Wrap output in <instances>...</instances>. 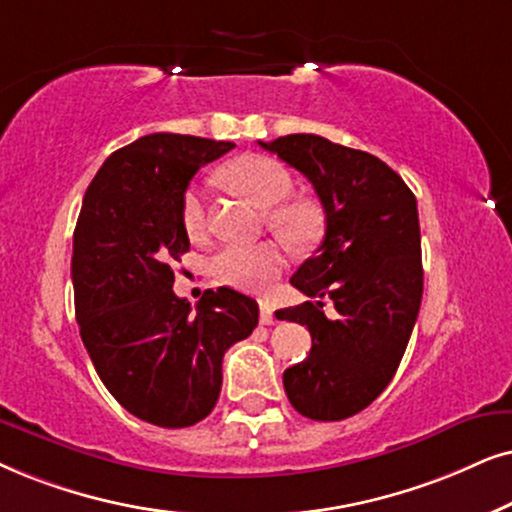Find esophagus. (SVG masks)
<instances>
[{
    "mask_svg": "<svg viewBox=\"0 0 512 512\" xmlns=\"http://www.w3.org/2000/svg\"><path fill=\"white\" fill-rule=\"evenodd\" d=\"M260 323L262 325L274 323V306H271L267 299H260Z\"/></svg>",
    "mask_w": 512,
    "mask_h": 512,
    "instance_id": "obj_1",
    "label": "esophagus"
}]
</instances>
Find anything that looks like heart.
I'll return each instance as SVG.
<instances>
[{"instance_id":"1","label":"heart","mask_w":512,"mask_h":512,"mask_svg":"<svg viewBox=\"0 0 512 512\" xmlns=\"http://www.w3.org/2000/svg\"><path fill=\"white\" fill-rule=\"evenodd\" d=\"M224 177L236 192L255 206L269 210V224L295 243L309 241L316 231V210L309 203L288 199L290 173L271 156L245 154L224 168ZM182 224L189 236H203L208 227L206 199L199 187H189L182 199ZM285 269V252L276 243L224 245L213 257V274L231 288L262 292Z\"/></svg>"}]
</instances>
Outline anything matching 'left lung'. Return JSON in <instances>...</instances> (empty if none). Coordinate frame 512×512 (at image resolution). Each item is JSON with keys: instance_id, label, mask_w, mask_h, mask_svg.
I'll return each instance as SVG.
<instances>
[{"instance_id": "obj_1", "label": "left lung", "mask_w": 512, "mask_h": 512, "mask_svg": "<svg viewBox=\"0 0 512 512\" xmlns=\"http://www.w3.org/2000/svg\"><path fill=\"white\" fill-rule=\"evenodd\" d=\"M262 149L299 170L325 213L318 250L290 278L316 302L276 311L311 332V351L283 372L290 405L313 421L363 412L398 370L417 323L424 269L417 199L377 156L295 133ZM336 311L325 317L322 306Z\"/></svg>"}]
</instances>
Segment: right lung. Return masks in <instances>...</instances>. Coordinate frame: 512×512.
<instances>
[{
	"mask_svg": "<svg viewBox=\"0 0 512 512\" xmlns=\"http://www.w3.org/2000/svg\"><path fill=\"white\" fill-rule=\"evenodd\" d=\"M234 142L152 133L121 147L86 189L72 245L74 311L107 391L161 428L206 419L220 398L222 358L250 337L260 306L231 288L192 306L170 264L189 250V180Z\"/></svg>",
	"mask_w": 512,
	"mask_h": 512,
	"instance_id": "obj_1",
	"label": "right lung"
}]
</instances>
